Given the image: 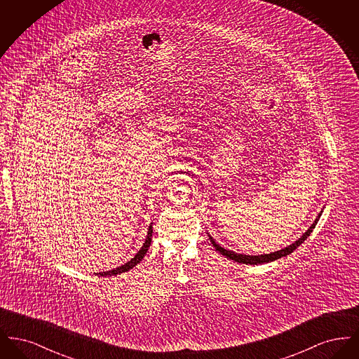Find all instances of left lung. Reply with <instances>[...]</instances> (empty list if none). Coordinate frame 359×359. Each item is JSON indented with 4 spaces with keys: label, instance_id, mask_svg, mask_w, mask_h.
<instances>
[{
    "label": "left lung",
    "instance_id": "8db88e82",
    "mask_svg": "<svg viewBox=\"0 0 359 359\" xmlns=\"http://www.w3.org/2000/svg\"><path fill=\"white\" fill-rule=\"evenodd\" d=\"M320 215L322 214H319V217L315 219V222L311 224V227L308 229L307 231L303 234V237L302 238L297 239L294 243H292L290 245L288 248H285V249H281V250H278V252H274V253H271V255H261V256H245V255H238V253H234V252H230V250H227V249H224L222 246H219L214 239L210 237V241H211V243H212V246L223 255V256L226 257V258H230V259H234V261H237V262H241V264H250V265H258V264H265V262H272L274 259H278V258H281V257L288 256L290 255L294 249H297L306 239L307 237H309V234L312 233V230L315 229V226H316V223L319 221V218H320Z\"/></svg>",
    "mask_w": 359,
    "mask_h": 359
}]
</instances>
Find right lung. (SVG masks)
I'll list each match as a JSON object with an SVG mask.
<instances>
[{
    "label": "right lung",
    "instance_id": "add662e5",
    "mask_svg": "<svg viewBox=\"0 0 359 359\" xmlns=\"http://www.w3.org/2000/svg\"><path fill=\"white\" fill-rule=\"evenodd\" d=\"M152 233H154V230H152V224L149 226V229H148V236H147V239H145V242H144V245H142V248L138 250V253H137L136 256L133 257L130 261H128L126 264H123V265H121L118 268H116V269H113V271H109V272H102L101 276H116V274L123 273V272H128L129 269H132V268H135L137 264L144 258V256L147 255V252H148V249H149V246H151V242H152Z\"/></svg>",
    "mask_w": 359,
    "mask_h": 359
}]
</instances>
